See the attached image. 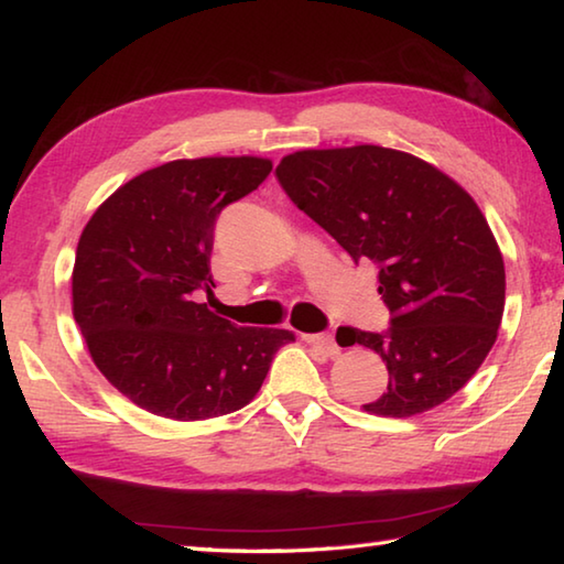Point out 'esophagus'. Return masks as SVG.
<instances>
[{"label": "esophagus", "instance_id": "34e87169", "mask_svg": "<svg viewBox=\"0 0 564 564\" xmlns=\"http://www.w3.org/2000/svg\"><path fill=\"white\" fill-rule=\"evenodd\" d=\"M303 343H308L313 347H317V350H323L327 357H337L340 355V345L335 343L333 335L327 333H317V335H301Z\"/></svg>", "mask_w": 564, "mask_h": 564}]
</instances>
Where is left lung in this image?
Returning a JSON list of instances; mask_svg holds the SVG:
<instances>
[{"label":"left lung","instance_id":"left-lung-1","mask_svg":"<svg viewBox=\"0 0 564 564\" xmlns=\"http://www.w3.org/2000/svg\"><path fill=\"white\" fill-rule=\"evenodd\" d=\"M295 207L357 263L380 269L387 333L340 327L387 362L377 416H414L454 397L494 347L506 265L484 212L456 180L422 158L380 145L299 150L275 167Z\"/></svg>","mask_w":564,"mask_h":564}]
</instances>
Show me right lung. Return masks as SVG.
I'll use <instances>...</instances> for the list:
<instances>
[{
    "instance_id": "add662e5",
    "label": "right lung",
    "mask_w": 564,
    "mask_h": 564,
    "mask_svg": "<svg viewBox=\"0 0 564 564\" xmlns=\"http://www.w3.org/2000/svg\"><path fill=\"white\" fill-rule=\"evenodd\" d=\"M271 167L253 155L165 162L112 192L80 234L74 317L98 370L145 412L175 422L237 412L295 340L234 325L199 301L214 289V221Z\"/></svg>"
}]
</instances>
